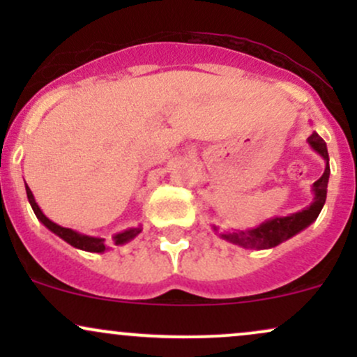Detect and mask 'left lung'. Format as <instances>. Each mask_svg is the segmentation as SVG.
<instances>
[{
  "instance_id": "obj_1",
  "label": "left lung",
  "mask_w": 357,
  "mask_h": 357,
  "mask_svg": "<svg viewBox=\"0 0 357 357\" xmlns=\"http://www.w3.org/2000/svg\"><path fill=\"white\" fill-rule=\"evenodd\" d=\"M307 142L312 149L317 153L326 162V169L324 174L312 184V192H314V202L304 210L292 213L289 216H275V218H270L264 221L258 227L252 228V230H235V231H218V227L213 225V231L218 233L220 238L230 241L233 245H238L241 248L248 250H267L273 248L277 245L284 243L292 236H296L297 233L305 230L309 225H312L317 220L319 213H321L324 203H326L327 196V183H329V153H327V146L324 142V139L319 136L317 132L310 134L307 137Z\"/></svg>"
}]
</instances>
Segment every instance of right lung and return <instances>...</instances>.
I'll use <instances>...</instances> for the list:
<instances>
[{
	"mask_svg": "<svg viewBox=\"0 0 357 357\" xmlns=\"http://www.w3.org/2000/svg\"><path fill=\"white\" fill-rule=\"evenodd\" d=\"M26 188V196H28V202H30L31 208H33L36 218H38L45 227L48 228V230L55 233L56 236H60L61 240L67 241L68 245H72V247L79 248V250H84V252H92V253H104L109 250V245L105 238H100V236H90V235H84V233H79L75 230H72V228H65V227H60V225L53 223L52 220H48L47 216L43 215V211L40 210V206L36 204L35 202V196L33 192L28 186ZM142 231V227L139 225V227H134V228H127V230L121 231V233H116V235L112 236V245H126L129 243L130 240H134L139 233Z\"/></svg>",
	"mask_w": 357,
	"mask_h": 357,
	"instance_id": "1",
	"label": "right lung"
}]
</instances>
